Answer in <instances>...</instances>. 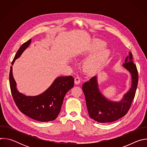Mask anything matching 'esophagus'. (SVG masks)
<instances>
[{"mask_svg":"<svg viewBox=\"0 0 147 147\" xmlns=\"http://www.w3.org/2000/svg\"><path fill=\"white\" fill-rule=\"evenodd\" d=\"M74 83L76 84H79L80 83V78L79 77H77L74 78Z\"/></svg>","mask_w":147,"mask_h":147,"instance_id":"1","label":"esophagus"}]
</instances>
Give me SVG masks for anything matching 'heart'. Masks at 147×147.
Listing matches in <instances>:
<instances>
[{
	"label": "heart",
	"instance_id": "heart-1",
	"mask_svg": "<svg viewBox=\"0 0 147 147\" xmlns=\"http://www.w3.org/2000/svg\"><path fill=\"white\" fill-rule=\"evenodd\" d=\"M106 47V42L98 38H95L91 42L83 53H96L84 62L83 67L86 71L89 73L95 71L108 60L111 52L109 49L105 48Z\"/></svg>",
	"mask_w": 147,
	"mask_h": 147
}]
</instances>
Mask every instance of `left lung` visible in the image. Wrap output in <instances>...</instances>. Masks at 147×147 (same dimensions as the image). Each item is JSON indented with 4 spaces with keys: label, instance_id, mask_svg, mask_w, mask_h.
<instances>
[{
    "label": "left lung",
    "instance_id": "1",
    "mask_svg": "<svg viewBox=\"0 0 147 147\" xmlns=\"http://www.w3.org/2000/svg\"><path fill=\"white\" fill-rule=\"evenodd\" d=\"M125 62L122 66L131 74V85L129 91L124 94L120 100H112L103 95L99 87L97 76L83 84L82 88L85 95L88 114L95 121L102 123L113 122L123 117L129 110L135 96L138 76L130 52Z\"/></svg>",
    "mask_w": 147,
    "mask_h": 147
}]
</instances>
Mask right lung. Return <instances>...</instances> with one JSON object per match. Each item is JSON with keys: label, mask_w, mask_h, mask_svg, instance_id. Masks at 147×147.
<instances>
[{"label": "right lung", "mask_w": 147, "mask_h": 147, "mask_svg": "<svg viewBox=\"0 0 147 147\" xmlns=\"http://www.w3.org/2000/svg\"><path fill=\"white\" fill-rule=\"evenodd\" d=\"M31 43L30 39L22 45L11 63L9 74L11 94L16 105L23 114L37 121H52L59 114L65 95L74 86V79L72 76L57 77L44 92L37 95L27 96L20 92L13 77V66Z\"/></svg>", "instance_id": "add662e5"}]
</instances>
